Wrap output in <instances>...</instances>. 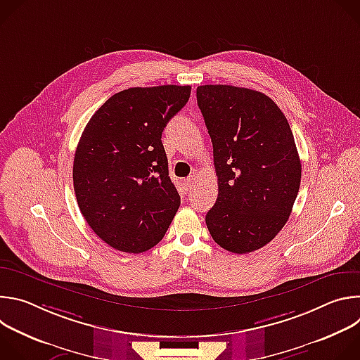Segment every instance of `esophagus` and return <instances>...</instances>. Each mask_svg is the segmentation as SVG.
Returning <instances> with one entry per match:
<instances>
[{
	"label": "esophagus",
	"mask_w": 360,
	"mask_h": 360,
	"mask_svg": "<svg viewBox=\"0 0 360 360\" xmlns=\"http://www.w3.org/2000/svg\"><path fill=\"white\" fill-rule=\"evenodd\" d=\"M193 181H195V178H193V176H189V178H186V179H184V186H185V189H186V192H188V191H191V189H192V185H193Z\"/></svg>",
	"instance_id": "34e87169"
}]
</instances>
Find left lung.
Wrapping results in <instances>:
<instances>
[{
	"mask_svg": "<svg viewBox=\"0 0 360 360\" xmlns=\"http://www.w3.org/2000/svg\"><path fill=\"white\" fill-rule=\"evenodd\" d=\"M196 99L218 176V198L205 221L224 249L253 252L285 226L297 196L302 168L293 134L259 91L200 85Z\"/></svg>",
	"mask_w": 360,
	"mask_h": 360,
	"instance_id": "obj_1",
	"label": "left lung"
}]
</instances>
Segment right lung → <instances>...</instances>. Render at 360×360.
Returning a JSON list of instances; mask_svg holds the SVG:
<instances>
[{"mask_svg": "<svg viewBox=\"0 0 360 360\" xmlns=\"http://www.w3.org/2000/svg\"><path fill=\"white\" fill-rule=\"evenodd\" d=\"M191 85L128 88L88 121L74 158V191L91 229L111 248L141 253L168 231L181 196L169 178L164 128Z\"/></svg>", "mask_w": 360, "mask_h": 360, "instance_id": "obj_1", "label": "right lung"}]
</instances>
